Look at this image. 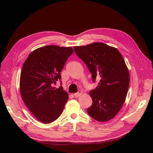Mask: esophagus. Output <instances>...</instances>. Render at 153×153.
<instances>
[{
  "label": "esophagus",
  "instance_id": "1",
  "mask_svg": "<svg viewBox=\"0 0 153 153\" xmlns=\"http://www.w3.org/2000/svg\"><path fill=\"white\" fill-rule=\"evenodd\" d=\"M82 94V91H78V92H77V93H75V94H74V96H75V98H78V97L80 96Z\"/></svg>",
  "mask_w": 153,
  "mask_h": 153
}]
</instances>
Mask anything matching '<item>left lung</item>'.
I'll list each match as a JSON object with an SVG mask.
<instances>
[{"mask_svg":"<svg viewBox=\"0 0 153 153\" xmlns=\"http://www.w3.org/2000/svg\"><path fill=\"white\" fill-rule=\"evenodd\" d=\"M76 55L92 74L98 85L89 92L92 105L90 116L100 122L113 119L123 107L129 84L128 68L119 50L103 43L74 47Z\"/></svg>","mask_w":153,"mask_h":153,"instance_id":"left-lung-1","label":"left lung"}]
</instances>
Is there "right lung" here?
Instances as JSON below:
<instances>
[{"label": "right lung", "instance_id": "right-lung-1", "mask_svg": "<svg viewBox=\"0 0 153 153\" xmlns=\"http://www.w3.org/2000/svg\"><path fill=\"white\" fill-rule=\"evenodd\" d=\"M73 52L71 47L45 46L32 51L24 63L20 79L22 98L41 123L56 120L69 99L62 87L55 89L53 85L61 79V72Z\"/></svg>", "mask_w": 153, "mask_h": 153}]
</instances>
